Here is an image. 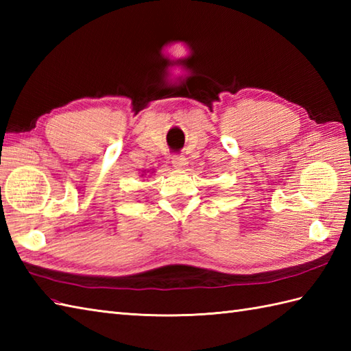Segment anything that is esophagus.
Instances as JSON below:
<instances>
[{"instance_id": "obj_1", "label": "esophagus", "mask_w": 351, "mask_h": 351, "mask_svg": "<svg viewBox=\"0 0 351 351\" xmlns=\"http://www.w3.org/2000/svg\"><path fill=\"white\" fill-rule=\"evenodd\" d=\"M171 164H173V167H176V169H185L187 167L189 161L184 155H175L173 158H171Z\"/></svg>"}]
</instances>
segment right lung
<instances>
[{
    "label": "right lung",
    "mask_w": 351,
    "mask_h": 351,
    "mask_svg": "<svg viewBox=\"0 0 351 351\" xmlns=\"http://www.w3.org/2000/svg\"><path fill=\"white\" fill-rule=\"evenodd\" d=\"M147 171H149V170H147ZM145 173H146V171H143V173H141V176H143V175H145ZM152 173H154V171H152Z\"/></svg>",
    "instance_id": "right-lung-1"
}]
</instances>
